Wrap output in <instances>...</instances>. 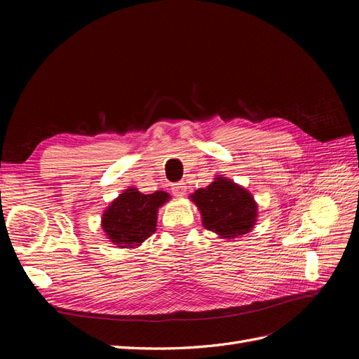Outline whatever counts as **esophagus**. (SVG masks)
<instances>
[{
  "instance_id": "obj_1",
  "label": "esophagus",
  "mask_w": 359,
  "mask_h": 359,
  "mask_svg": "<svg viewBox=\"0 0 359 359\" xmlns=\"http://www.w3.org/2000/svg\"><path fill=\"white\" fill-rule=\"evenodd\" d=\"M172 191H173V194H175L177 198H184V196H186V193H187V186L184 182L173 184Z\"/></svg>"
}]
</instances>
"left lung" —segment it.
Listing matches in <instances>:
<instances>
[{"instance_id": "left-lung-1", "label": "left lung", "mask_w": 359, "mask_h": 359, "mask_svg": "<svg viewBox=\"0 0 359 359\" xmlns=\"http://www.w3.org/2000/svg\"><path fill=\"white\" fill-rule=\"evenodd\" d=\"M190 201L198 206L205 229L224 240L252 232L257 222L253 194L223 175H217L208 187L190 194Z\"/></svg>"}]
</instances>
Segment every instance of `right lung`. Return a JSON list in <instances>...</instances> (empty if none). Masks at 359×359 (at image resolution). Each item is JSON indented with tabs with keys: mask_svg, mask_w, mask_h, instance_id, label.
Returning a JSON list of instances; mask_svg holds the SVG:
<instances>
[{
	"mask_svg": "<svg viewBox=\"0 0 359 359\" xmlns=\"http://www.w3.org/2000/svg\"><path fill=\"white\" fill-rule=\"evenodd\" d=\"M169 199V193L161 190L144 194L136 187L126 189L102 214V229L107 240L121 248L139 247L156 232L158 208Z\"/></svg>",
	"mask_w": 359,
	"mask_h": 359,
	"instance_id": "obj_1",
	"label": "right lung"
}]
</instances>
